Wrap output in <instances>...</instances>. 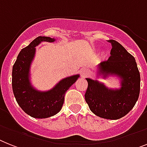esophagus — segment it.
<instances>
[{
  "label": "esophagus",
  "mask_w": 147,
  "mask_h": 147,
  "mask_svg": "<svg viewBox=\"0 0 147 147\" xmlns=\"http://www.w3.org/2000/svg\"><path fill=\"white\" fill-rule=\"evenodd\" d=\"M80 74L82 77H86L88 75V71L86 68L83 67V68H82L80 70Z\"/></svg>",
  "instance_id": "esophagus-1"
}]
</instances>
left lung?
Here are the masks:
<instances>
[{"label": "left lung", "mask_w": 147, "mask_h": 147, "mask_svg": "<svg viewBox=\"0 0 147 147\" xmlns=\"http://www.w3.org/2000/svg\"><path fill=\"white\" fill-rule=\"evenodd\" d=\"M112 49L107 60L98 65L99 74L106 77L116 75L122 79L119 89H110L97 80L86 78L88 88L85 99L91 111L96 116L107 119H119L130 112L139 98L140 72L135 59L122 45L110 40Z\"/></svg>", "instance_id": "8db88e82"}]
</instances>
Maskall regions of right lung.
<instances>
[{
    "mask_svg": "<svg viewBox=\"0 0 147 147\" xmlns=\"http://www.w3.org/2000/svg\"><path fill=\"white\" fill-rule=\"evenodd\" d=\"M54 42L49 37H37L20 51L13 67L12 86L14 96L20 107L28 115L45 119L57 114L61 110L65 94L79 78V75L63 79L51 90L40 92L33 88L29 80L30 66L35 55V47L41 42Z\"/></svg>",
    "mask_w": 147,
    "mask_h": 147,
    "instance_id": "1",
    "label": "right lung"
}]
</instances>
